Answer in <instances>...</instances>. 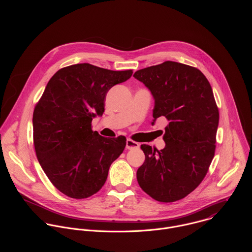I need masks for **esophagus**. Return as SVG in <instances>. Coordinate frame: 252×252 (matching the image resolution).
Wrapping results in <instances>:
<instances>
[{
  "label": "esophagus",
  "mask_w": 252,
  "mask_h": 252,
  "mask_svg": "<svg viewBox=\"0 0 252 252\" xmlns=\"http://www.w3.org/2000/svg\"><path fill=\"white\" fill-rule=\"evenodd\" d=\"M139 147V143L136 141L131 140L130 138L126 139V149L127 150H132V149H137Z\"/></svg>",
  "instance_id": "1"
}]
</instances>
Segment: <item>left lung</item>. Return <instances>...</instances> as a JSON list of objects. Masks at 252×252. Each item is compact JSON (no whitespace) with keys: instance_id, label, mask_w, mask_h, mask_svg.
I'll return each mask as SVG.
<instances>
[{"instance_id":"left-lung-1","label":"left lung","mask_w":252,"mask_h":252,"mask_svg":"<svg viewBox=\"0 0 252 252\" xmlns=\"http://www.w3.org/2000/svg\"><path fill=\"white\" fill-rule=\"evenodd\" d=\"M133 77L155 98L153 125L164 117V149L141 145L146 159L136 171L141 189L160 202L193 191L214 157L220 113L212 89L196 67L166 61L136 70Z\"/></svg>"}]
</instances>
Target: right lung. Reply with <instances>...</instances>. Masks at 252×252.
<instances>
[{
	"mask_svg": "<svg viewBox=\"0 0 252 252\" xmlns=\"http://www.w3.org/2000/svg\"><path fill=\"white\" fill-rule=\"evenodd\" d=\"M131 75V69L77 63L49 81L33 110V146L43 170L63 194L82 199L96 193L123 154L126 138L99 135L92 121L102 116L106 93Z\"/></svg>",
	"mask_w": 252,
	"mask_h": 252,
	"instance_id": "1",
	"label": "right lung"
}]
</instances>
